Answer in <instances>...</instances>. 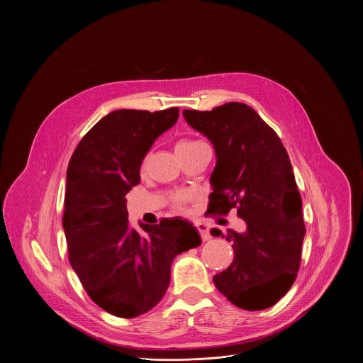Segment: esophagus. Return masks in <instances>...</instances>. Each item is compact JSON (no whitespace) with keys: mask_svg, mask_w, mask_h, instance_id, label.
Instances as JSON below:
<instances>
[{"mask_svg":"<svg viewBox=\"0 0 363 363\" xmlns=\"http://www.w3.org/2000/svg\"><path fill=\"white\" fill-rule=\"evenodd\" d=\"M196 228H198V231H199V234H201V238H202L203 241H208V240L211 238L210 231H208V225H206L205 223H198V224H196Z\"/></svg>","mask_w":363,"mask_h":363,"instance_id":"34e87169","label":"esophagus"}]
</instances>
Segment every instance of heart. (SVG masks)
Listing matches in <instances>:
<instances>
[{
  "instance_id": "heart-1",
  "label": "heart",
  "mask_w": 363,
  "mask_h": 363,
  "mask_svg": "<svg viewBox=\"0 0 363 363\" xmlns=\"http://www.w3.org/2000/svg\"><path fill=\"white\" fill-rule=\"evenodd\" d=\"M195 143H198V142H196V140H182V142H179V143H178V146H177V147L191 146V145H195ZM146 161H147V158L145 160V164H146ZM188 201H189V195H188V194H181V195L175 196V205L178 206V208H182V206H184Z\"/></svg>"
}]
</instances>
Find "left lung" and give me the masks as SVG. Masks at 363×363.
<instances>
[{
    "mask_svg": "<svg viewBox=\"0 0 363 363\" xmlns=\"http://www.w3.org/2000/svg\"><path fill=\"white\" fill-rule=\"evenodd\" d=\"M191 128L211 140L217 165L211 174L208 214L237 208L247 230H227L234 260L214 276L216 287L244 310L274 306L293 286L306 227L301 196L286 147L254 109L230 101L213 111H184ZM221 235L220 230L211 231Z\"/></svg>",
    "mask_w": 363,
    "mask_h": 363,
    "instance_id": "obj_1",
    "label": "left lung"
}]
</instances>
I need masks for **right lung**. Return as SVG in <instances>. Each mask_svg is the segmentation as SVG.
<instances>
[{
	"instance_id": "obj_1",
	"label": "right lung",
	"mask_w": 363,
	"mask_h": 363,
	"mask_svg": "<svg viewBox=\"0 0 363 363\" xmlns=\"http://www.w3.org/2000/svg\"><path fill=\"white\" fill-rule=\"evenodd\" d=\"M179 116L121 109L101 118L79 142L69 168L63 228L69 262L89 297L108 313L132 319L157 306L171 280L174 258L201 244L181 218L128 223L125 195L140 182L145 155Z\"/></svg>"
}]
</instances>
